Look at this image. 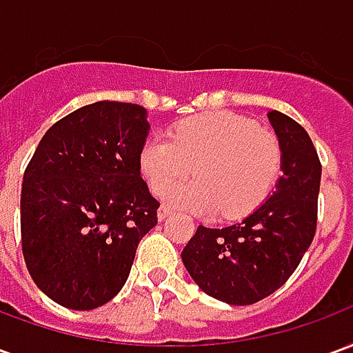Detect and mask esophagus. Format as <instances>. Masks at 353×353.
Segmentation results:
<instances>
[{"label":"esophagus","mask_w":353,"mask_h":353,"mask_svg":"<svg viewBox=\"0 0 353 353\" xmlns=\"http://www.w3.org/2000/svg\"><path fill=\"white\" fill-rule=\"evenodd\" d=\"M170 214H172V210H170L168 206H164V204H162V206L159 208V212H157V217H159V221H164V219H166Z\"/></svg>","instance_id":"esophagus-1"}]
</instances>
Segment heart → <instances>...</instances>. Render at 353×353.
<instances>
[{
  "label": "heart",
  "mask_w": 353,
  "mask_h": 353,
  "mask_svg": "<svg viewBox=\"0 0 353 353\" xmlns=\"http://www.w3.org/2000/svg\"><path fill=\"white\" fill-rule=\"evenodd\" d=\"M189 184L169 186L188 175ZM281 168L280 139L255 121L236 113L187 119L170 130V139L154 136L141 145L139 170L154 194L170 206L199 215L221 212L227 219L252 214L270 194Z\"/></svg>",
  "instance_id": "b5f03b06"
}]
</instances>
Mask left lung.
Wrapping results in <instances>:
<instances>
[{
  "mask_svg": "<svg viewBox=\"0 0 353 353\" xmlns=\"http://www.w3.org/2000/svg\"><path fill=\"white\" fill-rule=\"evenodd\" d=\"M281 145L276 191L242 221L223 229L200 225L181 259L206 295L253 304L280 289L310 248L318 223L321 179L316 147L291 117L268 111Z\"/></svg>",
  "mask_w": 353,
  "mask_h": 353,
  "instance_id": "8db88e82",
  "label": "left lung"
}]
</instances>
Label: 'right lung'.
<instances>
[{"instance_id": "right-lung-1", "label": "right lung", "mask_w": 353, "mask_h": 353, "mask_svg": "<svg viewBox=\"0 0 353 353\" xmlns=\"http://www.w3.org/2000/svg\"><path fill=\"white\" fill-rule=\"evenodd\" d=\"M149 134L138 103L96 101L52 124L24 172L22 253L35 285L72 310L111 301L159 202L139 174Z\"/></svg>"}]
</instances>
